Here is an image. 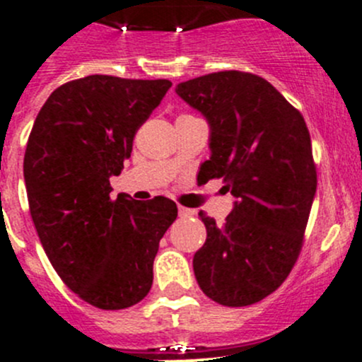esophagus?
<instances>
[{"instance_id":"esophagus-1","label":"esophagus","mask_w":362,"mask_h":362,"mask_svg":"<svg viewBox=\"0 0 362 362\" xmlns=\"http://www.w3.org/2000/svg\"><path fill=\"white\" fill-rule=\"evenodd\" d=\"M196 211L192 210V208H185V206H178V215H180V217H192V215H194Z\"/></svg>"}]
</instances>
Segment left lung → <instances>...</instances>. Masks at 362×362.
I'll return each mask as SVG.
<instances>
[{
	"instance_id": "left-lung-1",
	"label": "left lung",
	"mask_w": 362,
	"mask_h": 362,
	"mask_svg": "<svg viewBox=\"0 0 362 362\" xmlns=\"http://www.w3.org/2000/svg\"><path fill=\"white\" fill-rule=\"evenodd\" d=\"M177 94L210 124L204 178H222L236 198L222 226L199 214L206 242L192 259L196 280L218 305H254L282 286L301 252L317 191L308 127L254 73H208Z\"/></svg>"
}]
</instances>
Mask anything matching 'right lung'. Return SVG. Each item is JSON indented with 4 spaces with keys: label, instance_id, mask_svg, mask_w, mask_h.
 I'll list each match as a JSON object with an SVG mask.
<instances>
[{
    "label": "right lung",
    "instance_id": "obj_1",
    "mask_svg": "<svg viewBox=\"0 0 362 362\" xmlns=\"http://www.w3.org/2000/svg\"><path fill=\"white\" fill-rule=\"evenodd\" d=\"M170 87L164 78L71 80L50 94L29 134L24 180L40 242L61 280L96 308H129L148 294L159 242L177 218L163 196H110V177Z\"/></svg>",
    "mask_w": 362,
    "mask_h": 362
}]
</instances>
